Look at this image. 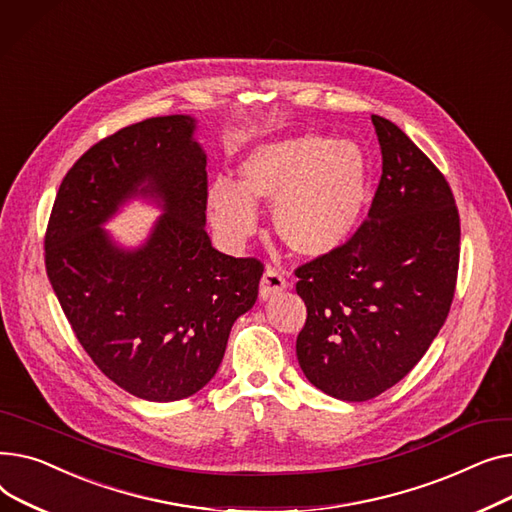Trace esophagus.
<instances>
[{
	"instance_id": "34e87169",
	"label": "esophagus",
	"mask_w": 512,
	"mask_h": 512,
	"mask_svg": "<svg viewBox=\"0 0 512 512\" xmlns=\"http://www.w3.org/2000/svg\"><path fill=\"white\" fill-rule=\"evenodd\" d=\"M285 287H287V281H285L281 270H279V268H273V266H268V268L264 270L262 279H260V297H262V299H268V297H273V295L281 293Z\"/></svg>"
}]
</instances>
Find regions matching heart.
<instances>
[{
	"instance_id": "heart-1",
	"label": "heart",
	"mask_w": 512,
	"mask_h": 512,
	"mask_svg": "<svg viewBox=\"0 0 512 512\" xmlns=\"http://www.w3.org/2000/svg\"><path fill=\"white\" fill-rule=\"evenodd\" d=\"M235 173V186L219 179L206 194L210 223L231 246L256 231V202H275L277 235L306 258L341 248L362 215L368 169L362 150L349 140L304 134L262 144Z\"/></svg>"
}]
</instances>
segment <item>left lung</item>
Returning <instances> with one entry per match:
<instances>
[{
	"instance_id": "8db88e82",
	"label": "left lung",
	"mask_w": 512,
	"mask_h": 512,
	"mask_svg": "<svg viewBox=\"0 0 512 512\" xmlns=\"http://www.w3.org/2000/svg\"><path fill=\"white\" fill-rule=\"evenodd\" d=\"M382 175L347 242L295 268L308 316L295 351L306 378L368 401L424 357L453 304L461 219L442 171L393 122L372 115Z\"/></svg>"
}]
</instances>
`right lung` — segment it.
I'll use <instances>...</instances> for the list:
<instances>
[{
    "label": "right lung",
    "mask_w": 512,
    "mask_h": 512,
    "mask_svg": "<svg viewBox=\"0 0 512 512\" xmlns=\"http://www.w3.org/2000/svg\"><path fill=\"white\" fill-rule=\"evenodd\" d=\"M190 115L150 117L99 140L70 167L45 231V268L78 343L119 388L146 401L192 397L213 378L264 264L233 258L204 229L206 157ZM168 213L147 246L117 251L98 225L126 197Z\"/></svg>",
    "instance_id": "obj_1"
}]
</instances>
